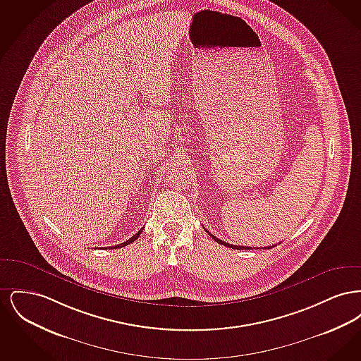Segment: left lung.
Listing matches in <instances>:
<instances>
[{
  "instance_id": "obj_1",
  "label": "left lung",
  "mask_w": 361,
  "mask_h": 361,
  "mask_svg": "<svg viewBox=\"0 0 361 361\" xmlns=\"http://www.w3.org/2000/svg\"><path fill=\"white\" fill-rule=\"evenodd\" d=\"M208 234H209V237H212V240H216L218 243H221V245H224V246H227V247H231V249H237V250H250V249H253L252 246H238V245H231V243H227V242H224V240H219V238H216L215 235H212L209 231H207ZM272 247H275V245L274 246H264L262 249H272ZM255 249H258V247H255ZM261 249V247H259Z\"/></svg>"
}]
</instances>
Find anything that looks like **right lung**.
Masks as SVG:
<instances>
[{"mask_svg": "<svg viewBox=\"0 0 361 361\" xmlns=\"http://www.w3.org/2000/svg\"><path fill=\"white\" fill-rule=\"evenodd\" d=\"M142 231H143V228H140L139 231H137V234L134 235V237H131L130 240H126V242H123V243H119V245H115V246H111L109 249H119V247H123V246H127L128 243H131V242H134V240H137V237L142 234ZM105 249V247H104ZM108 249V247H106Z\"/></svg>", "mask_w": 361, "mask_h": 361, "instance_id": "add662e5", "label": "right lung"}]
</instances>
